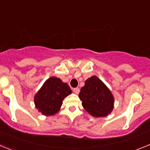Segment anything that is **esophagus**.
Wrapping results in <instances>:
<instances>
[{
	"instance_id": "34e87169",
	"label": "esophagus",
	"mask_w": 150,
	"mask_h": 150,
	"mask_svg": "<svg viewBox=\"0 0 150 150\" xmlns=\"http://www.w3.org/2000/svg\"><path fill=\"white\" fill-rule=\"evenodd\" d=\"M79 88H73V91H74L75 94H79Z\"/></svg>"
}]
</instances>
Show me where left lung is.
Masks as SVG:
<instances>
[{
  "mask_svg": "<svg viewBox=\"0 0 150 150\" xmlns=\"http://www.w3.org/2000/svg\"><path fill=\"white\" fill-rule=\"evenodd\" d=\"M79 98L84 109L95 117L107 116L113 108L114 99L110 91L95 76L86 81Z\"/></svg>",
  "mask_w": 150,
  "mask_h": 150,
  "instance_id": "8db88e82",
  "label": "left lung"
}]
</instances>
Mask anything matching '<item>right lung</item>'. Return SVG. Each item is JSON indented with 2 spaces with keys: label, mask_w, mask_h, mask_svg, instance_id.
I'll return each mask as SVG.
<instances>
[{
  "label": "right lung",
  "mask_w": 150,
  "mask_h": 150,
  "mask_svg": "<svg viewBox=\"0 0 150 150\" xmlns=\"http://www.w3.org/2000/svg\"><path fill=\"white\" fill-rule=\"evenodd\" d=\"M71 92L68 85L59 78H49L35 95L36 107L46 116L55 114L60 109L64 98Z\"/></svg>",
  "instance_id": "add662e5"
}]
</instances>
